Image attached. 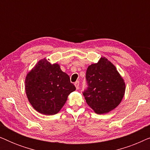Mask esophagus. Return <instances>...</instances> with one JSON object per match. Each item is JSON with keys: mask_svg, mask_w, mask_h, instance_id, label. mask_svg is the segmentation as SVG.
<instances>
[{"mask_svg": "<svg viewBox=\"0 0 150 150\" xmlns=\"http://www.w3.org/2000/svg\"><path fill=\"white\" fill-rule=\"evenodd\" d=\"M74 85H75V87H76V89H79V81L75 82Z\"/></svg>", "mask_w": 150, "mask_h": 150, "instance_id": "1", "label": "esophagus"}]
</instances>
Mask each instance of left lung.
Wrapping results in <instances>:
<instances>
[{"mask_svg": "<svg viewBox=\"0 0 150 150\" xmlns=\"http://www.w3.org/2000/svg\"><path fill=\"white\" fill-rule=\"evenodd\" d=\"M86 80L88 87L83 96L96 113H107L122 102L126 90L124 80L105 57L87 67Z\"/></svg>", "mask_w": 150, "mask_h": 150, "instance_id": "left-lung-1", "label": "left lung"}]
</instances>
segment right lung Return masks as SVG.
Instances as JSON below:
<instances>
[{"instance_id": "add662e5", "label": "right lung", "mask_w": 150, "mask_h": 150, "mask_svg": "<svg viewBox=\"0 0 150 150\" xmlns=\"http://www.w3.org/2000/svg\"><path fill=\"white\" fill-rule=\"evenodd\" d=\"M75 90L69 76L58 63L51 64L45 58L39 61L26 76L28 101L35 110L46 115L60 111L68 96Z\"/></svg>"}]
</instances>
